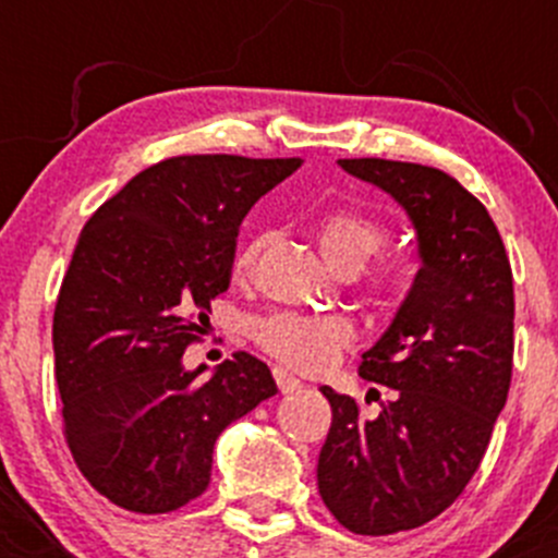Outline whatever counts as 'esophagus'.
Returning <instances> with one entry per match:
<instances>
[{
    "label": "esophagus",
    "instance_id": "1",
    "mask_svg": "<svg viewBox=\"0 0 558 558\" xmlns=\"http://www.w3.org/2000/svg\"><path fill=\"white\" fill-rule=\"evenodd\" d=\"M272 378H275V384H278V388L283 393H294V391H300V388H302V380L296 378V375H291L286 367H275Z\"/></svg>",
    "mask_w": 558,
    "mask_h": 558
}]
</instances>
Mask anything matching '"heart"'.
<instances>
[{"mask_svg":"<svg viewBox=\"0 0 558 558\" xmlns=\"http://www.w3.org/2000/svg\"><path fill=\"white\" fill-rule=\"evenodd\" d=\"M313 234L324 256L337 269L353 272V269L364 267L386 245L388 229L373 213L340 205L315 218ZM264 240L267 238L258 234L240 247L238 258H234V272H251L258 251L264 247ZM362 286L367 294L388 296L399 286L397 264L388 262V258H378L362 272ZM253 340L278 362L305 369V373H318L335 362L342 348L356 340V326L340 313L278 311L253 324Z\"/></svg>","mask_w":558,"mask_h":558,"instance_id":"1","label":"heart"}]
</instances>
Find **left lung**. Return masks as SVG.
<instances>
[{"instance_id":"1","label":"left lung","mask_w":558,"mask_h":558,"mask_svg":"<svg viewBox=\"0 0 558 558\" xmlns=\"http://www.w3.org/2000/svg\"><path fill=\"white\" fill-rule=\"evenodd\" d=\"M337 165L391 194L418 234L413 289L359 364L391 399L364 418L356 399L320 388L331 404L320 499L345 529L384 537L451 508L486 456L513 378V269L488 210L451 174L388 159Z\"/></svg>"}]
</instances>
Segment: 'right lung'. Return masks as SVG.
Returning <instances> with one entry per match:
<instances>
[{"instance_id":"1","label":"right lung","mask_w":558,"mask_h":558,"mask_svg":"<svg viewBox=\"0 0 558 558\" xmlns=\"http://www.w3.org/2000/svg\"><path fill=\"white\" fill-rule=\"evenodd\" d=\"M300 165L172 156L83 227L53 311L56 384L72 459L118 508L170 513L205 494L218 435L278 391L245 351L210 380L180 362L229 289L245 213Z\"/></svg>"}]
</instances>
